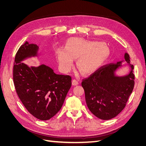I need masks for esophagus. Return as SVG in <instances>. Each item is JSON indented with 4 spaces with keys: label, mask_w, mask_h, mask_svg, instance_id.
<instances>
[{
    "label": "esophagus",
    "mask_w": 146,
    "mask_h": 146,
    "mask_svg": "<svg viewBox=\"0 0 146 146\" xmlns=\"http://www.w3.org/2000/svg\"><path fill=\"white\" fill-rule=\"evenodd\" d=\"M72 83L73 86H77L78 85V82L76 80H73L72 82Z\"/></svg>",
    "instance_id": "1"
}]
</instances>
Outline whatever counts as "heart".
I'll list each match as a JSON object with an SVG mask.
<instances>
[{
	"label": "heart",
	"mask_w": 146,
	"mask_h": 146,
	"mask_svg": "<svg viewBox=\"0 0 146 146\" xmlns=\"http://www.w3.org/2000/svg\"><path fill=\"white\" fill-rule=\"evenodd\" d=\"M59 66L63 72H69L77 60L78 69L83 74L95 72L105 60L107 50L98 41H88L78 38H70L65 48H59L56 51Z\"/></svg>",
	"instance_id": "obj_1"
}]
</instances>
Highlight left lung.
<instances>
[{"mask_svg": "<svg viewBox=\"0 0 146 146\" xmlns=\"http://www.w3.org/2000/svg\"><path fill=\"white\" fill-rule=\"evenodd\" d=\"M124 62L127 63H122ZM123 67L129 71L124 75L118 74L117 71ZM133 70L130 56L125 52L124 60L105 66L83 80L86 102L94 115L102 120H109L122 111L133 90Z\"/></svg>", "mask_w": 146, "mask_h": 146, "instance_id": "left-lung-1", "label": "left lung"}]
</instances>
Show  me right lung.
<instances>
[{"mask_svg": "<svg viewBox=\"0 0 146 146\" xmlns=\"http://www.w3.org/2000/svg\"><path fill=\"white\" fill-rule=\"evenodd\" d=\"M39 46L26 41L15 56L13 81L17 95L29 112L36 118L47 121L63 106L72 85L69 76L56 74L44 64L29 66L23 61L39 58Z\"/></svg>", "mask_w": 146, "mask_h": 146, "instance_id": "obj_1", "label": "right lung"}]
</instances>
